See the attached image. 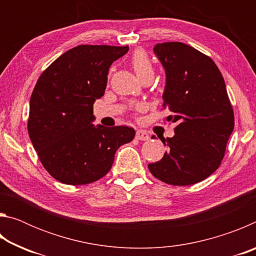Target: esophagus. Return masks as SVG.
Wrapping results in <instances>:
<instances>
[{"mask_svg":"<svg viewBox=\"0 0 256 256\" xmlns=\"http://www.w3.org/2000/svg\"><path fill=\"white\" fill-rule=\"evenodd\" d=\"M136 138H138V140L146 141V140H149V134L146 131H144V130H138V131H136Z\"/></svg>","mask_w":256,"mask_h":256,"instance_id":"1","label":"esophagus"}]
</instances>
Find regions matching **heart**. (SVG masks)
Listing matches in <instances>:
<instances>
[{
  "label": "heart",
  "instance_id": "b5f03b06",
  "mask_svg": "<svg viewBox=\"0 0 256 256\" xmlns=\"http://www.w3.org/2000/svg\"><path fill=\"white\" fill-rule=\"evenodd\" d=\"M131 66L134 72L136 73L140 80L152 79L154 76V64L151 62L148 54L144 50H136L131 56Z\"/></svg>",
  "mask_w": 256,
  "mask_h": 256
}]
</instances>
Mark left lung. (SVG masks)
I'll use <instances>...</instances> for the list:
<instances>
[{
  "label": "left lung",
  "instance_id": "1",
  "mask_svg": "<svg viewBox=\"0 0 256 256\" xmlns=\"http://www.w3.org/2000/svg\"><path fill=\"white\" fill-rule=\"evenodd\" d=\"M154 50L166 71V120L176 126L174 136L162 138L168 151L149 170L166 184H196L222 164L235 126L226 84L214 60L192 46L168 42Z\"/></svg>",
  "mask_w": 256,
  "mask_h": 256
}]
</instances>
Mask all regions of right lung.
<instances>
[{
	"label": "right lung",
	"instance_id": "add662e5",
	"mask_svg": "<svg viewBox=\"0 0 256 256\" xmlns=\"http://www.w3.org/2000/svg\"><path fill=\"white\" fill-rule=\"evenodd\" d=\"M128 46L79 45L38 78L30 98L28 134L48 174L60 183L86 185L110 170L115 152L131 142L132 128L92 125V107L104 96L112 63Z\"/></svg>",
	"mask_w": 256,
	"mask_h": 256
}]
</instances>
